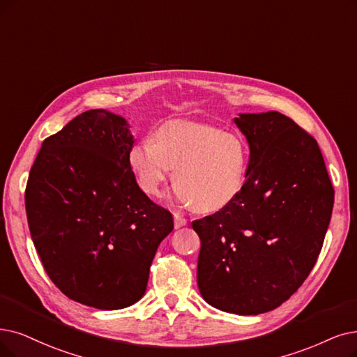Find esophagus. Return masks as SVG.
<instances>
[{
  "instance_id": "1",
  "label": "esophagus",
  "mask_w": 357,
  "mask_h": 357,
  "mask_svg": "<svg viewBox=\"0 0 357 357\" xmlns=\"http://www.w3.org/2000/svg\"><path fill=\"white\" fill-rule=\"evenodd\" d=\"M173 217H174V227H176V228H180V227L188 224V220L183 218L178 212H174Z\"/></svg>"
}]
</instances>
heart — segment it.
Masks as SVG:
<instances>
[{
	"label": "heart",
	"mask_w": 357,
	"mask_h": 357,
	"mask_svg": "<svg viewBox=\"0 0 357 357\" xmlns=\"http://www.w3.org/2000/svg\"><path fill=\"white\" fill-rule=\"evenodd\" d=\"M129 164L140 189L158 196L174 166L176 199L202 212H218L243 189L249 145L245 137L211 124L174 121L161 126L153 139L130 149Z\"/></svg>",
	"instance_id": "1"
}]
</instances>
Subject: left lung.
<instances>
[{
	"label": "left lung",
	"instance_id": "obj_1",
	"mask_svg": "<svg viewBox=\"0 0 357 357\" xmlns=\"http://www.w3.org/2000/svg\"><path fill=\"white\" fill-rule=\"evenodd\" d=\"M249 144L243 189L192 222L201 238L197 286L211 306L237 315L278 307L317 264L334 189L317 140L277 111L238 114Z\"/></svg>",
	"mask_w": 357,
	"mask_h": 357
}]
</instances>
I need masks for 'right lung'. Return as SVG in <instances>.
Listing matches in <instances>:
<instances>
[{"label": "right lung", "instance_id": "add662e5", "mask_svg": "<svg viewBox=\"0 0 357 357\" xmlns=\"http://www.w3.org/2000/svg\"><path fill=\"white\" fill-rule=\"evenodd\" d=\"M129 127L105 109L82 112L44 140L24 193L48 277L71 301L102 310L140 301L156 249L174 228L136 183Z\"/></svg>", "mask_w": 357, "mask_h": 357}]
</instances>
